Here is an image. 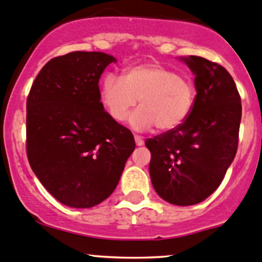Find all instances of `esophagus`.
Listing matches in <instances>:
<instances>
[{
    "label": "esophagus",
    "instance_id": "obj_1",
    "mask_svg": "<svg viewBox=\"0 0 262 262\" xmlns=\"http://www.w3.org/2000/svg\"><path fill=\"white\" fill-rule=\"evenodd\" d=\"M134 139H136V144L137 146H143V143H144V141L143 139H142V137H139V136H134Z\"/></svg>",
    "mask_w": 262,
    "mask_h": 262
}]
</instances>
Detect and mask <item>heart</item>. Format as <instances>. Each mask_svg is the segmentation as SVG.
<instances>
[{"mask_svg":"<svg viewBox=\"0 0 262 262\" xmlns=\"http://www.w3.org/2000/svg\"><path fill=\"white\" fill-rule=\"evenodd\" d=\"M100 99L107 114L124 121L138 102L141 106L130 115L134 130L172 132L190 118L196 104L194 82L176 71L158 63L128 67L123 77L107 73L100 83Z\"/></svg>","mask_w":262,"mask_h":262,"instance_id":"b5f03b06","label":"heart"}]
</instances>
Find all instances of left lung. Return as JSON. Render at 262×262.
Returning a JSON list of instances; mask_svg holds the SVG:
<instances>
[{
  "instance_id": "left-lung-1",
  "label": "left lung",
  "mask_w": 262,
  "mask_h": 262,
  "mask_svg": "<svg viewBox=\"0 0 262 262\" xmlns=\"http://www.w3.org/2000/svg\"><path fill=\"white\" fill-rule=\"evenodd\" d=\"M195 75L196 104L180 128L148 138L156 192L175 205H194L221 185L238 147L242 105L228 71L205 58L182 57Z\"/></svg>"
}]
</instances>
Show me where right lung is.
<instances>
[{"label":"right lung","mask_w":262,"mask_h":262,"mask_svg":"<svg viewBox=\"0 0 262 262\" xmlns=\"http://www.w3.org/2000/svg\"><path fill=\"white\" fill-rule=\"evenodd\" d=\"M113 55L72 52L50 59L26 101V155L62 204L91 208L115 190L136 148L129 129L104 110L99 80Z\"/></svg>","instance_id":"obj_1"}]
</instances>
